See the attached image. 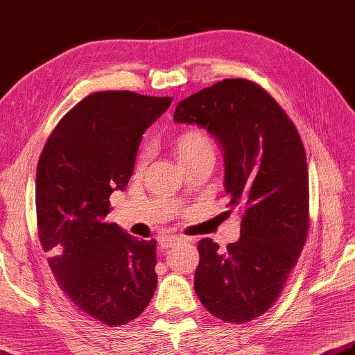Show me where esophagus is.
Listing matches in <instances>:
<instances>
[{
  "label": "esophagus",
  "mask_w": 355,
  "mask_h": 355,
  "mask_svg": "<svg viewBox=\"0 0 355 355\" xmlns=\"http://www.w3.org/2000/svg\"><path fill=\"white\" fill-rule=\"evenodd\" d=\"M178 240H180V239L177 237V235H164V237L159 239V248H162V249H168V248L175 245V243H177Z\"/></svg>",
  "instance_id": "esophagus-1"
}]
</instances>
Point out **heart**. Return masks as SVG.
<instances>
[{"label":"heart","mask_w":355,"mask_h":355,"mask_svg":"<svg viewBox=\"0 0 355 355\" xmlns=\"http://www.w3.org/2000/svg\"><path fill=\"white\" fill-rule=\"evenodd\" d=\"M205 149H212V143L205 132L197 130V129L186 130L184 134L178 137L177 146H175L180 163H183L184 159L198 154L200 150H205ZM146 158H148V150L141 152L140 157H138V162H137L138 168H141V166L146 163Z\"/></svg>","instance_id":"b5f03b06"}]
</instances>
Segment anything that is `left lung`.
I'll return each mask as SVG.
<instances>
[{"mask_svg": "<svg viewBox=\"0 0 355 355\" xmlns=\"http://www.w3.org/2000/svg\"><path fill=\"white\" fill-rule=\"evenodd\" d=\"M178 123H197L225 152L229 207L243 211L240 240L226 251L198 241L193 288L226 323H248L277 302L309 229V177L302 138L265 89L226 78L178 103Z\"/></svg>", "mask_w": 355, "mask_h": 355, "instance_id": "obj_1", "label": "left lung"}]
</instances>
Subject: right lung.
<instances>
[{
	"label": "right lung",
	"mask_w": 355,
	"mask_h": 355,
	"mask_svg": "<svg viewBox=\"0 0 355 355\" xmlns=\"http://www.w3.org/2000/svg\"><path fill=\"white\" fill-rule=\"evenodd\" d=\"M171 96L103 90L83 98L49 135L37 168V226L69 300L107 326L128 324L157 288V241L107 223L109 197L134 172L144 130Z\"/></svg>",
	"instance_id": "add662e5"
}]
</instances>
